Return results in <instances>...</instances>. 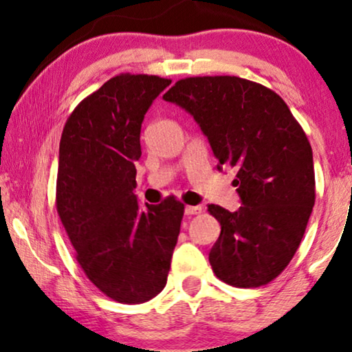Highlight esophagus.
I'll list each match as a JSON object with an SVG mask.
<instances>
[{
  "mask_svg": "<svg viewBox=\"0 0 352 352\" xmlns=\"http://www.w3.org/2000/svg\"><path fill=\"white\" fill-rule=\"evenodd\" d=\"M184 212L186 215H199V213H202V207H199V205H186Z\"/></svg>",
  "mask_w": 352,
  "mask_h": 352,
  "instance_id": "34e87169",
  "label": "esophagus"
}]
</instances>
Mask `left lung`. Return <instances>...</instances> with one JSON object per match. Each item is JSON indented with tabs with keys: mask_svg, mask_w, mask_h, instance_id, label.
Listing matches in <instances>:
<instances>
[{
	"mask_svg": "<svg viewBox=\"0 0 352 352\" xmlns=\"http://www.w3.org/2000/svg\"><path fill=\"white\" fill-rule=\"evenodd\" d=\"M194 116L220 162L234 168L243 207L208 205L221 232L208 254L217 278L236 287L275 280L294 257L312 207V147L280 95L236 76L179 79L163 95Z\"/></svg>",
	"mask_w": 352,
	"mask_h": 352,
	"instance_id": "8db88e82",
	"label": "left lung"
}]
</instances>
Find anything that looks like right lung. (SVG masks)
<instances>
[{"instance_id":"obj_1","label":"right lung","mask_w":352,"mask_h":352,"mask_svg":"<svg viewBox=\"0 0 352 352\" xmlns=\"http://www.w3.org/2000/svg\"><path fill=\"white\" fill-rule=\"evenodd\" d=\"M170 79L120 74L85 97L59 142L56 210L76 260L104 296L142 304L166 285L184 204L140 208L134 187L145 113Z\"/></svg>"}]
</instances>
